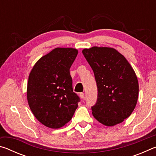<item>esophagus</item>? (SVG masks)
I'll return each instance as SVG.
<instances>
[{
    "mask_svg": "<svg viewBox=\"0 0 156 156\" xmlns=\"http://www.w3.org/2000/svg\"><path fill=\"white\" fill-rule=\"evenodd\" d=\"M80 97L82 99H84V93H80Z\"/></svg>",
    "mask_w": 156,
    "mask_h": 156,
    "instance_id": "obj_1",
    "label": "esophagus"
}]
</instances>
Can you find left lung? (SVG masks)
Segmentation results:
<instances>
[{
    "instance_id": "1",
    "label": "left lung",
    "mask_w": 156,
    "mask_h": 156,
    "mask_svg": "<svg viewBox=\"0 0 156 156\" xmlns=\"http://www.w3.org/2000/svg\"><path fill=\"white\" fill-rule=\"evenodd\" d=\"M83 54L93 70L98 98L91 107L94 117L102 125L112 126L131 114L138 98V78L126 59L111 47H93Z\"/></svg>"
}]
</instances>
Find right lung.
<instances>
[{
	"instance_id": "add662e5",
	"label": "right lung",
	"mask_w": 156,
	"mask_h": 156,
	"mask_svg": "<svg viewBox=\"0 0 156 156\" xmlns=\"http://www.w3.org/2000/svg\"><path fill=\"white\" fill-rule=\"evenodd\" d=\"M77 54L73 48L53 49L36 62L29 76V106L36 119L49 128L59 129L69 122L80 102L69 72Z\"/></svg>"
}]
</instances>
